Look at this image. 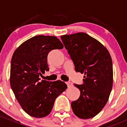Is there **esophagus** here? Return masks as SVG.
Instances as JSON below:
<instances>
[{"instance_id": "34e87169", "label": "esophagus", "mask_w": 127, "mask_h": 127, "mask_svg": "<svg viewBox=\"0 0 127 127\" xmlns=\"http://www.w3.org/2000/svg\"><path fill=\"white\" fill-rule=\"evenodd\" d=\"M66 85H67V87H71V86H73L72 83H70V82H66Z\"/></svg>"}]
</instances>
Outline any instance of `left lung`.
I'll list each match as a JSON object with an SVG mask.
<instances>
[{
  "instance_id": "obj_1",
  "label": "left lung",
  "mask_w": 127,
  "mask_h": 127,
  "mask_svg": "<svg viewBox=\"0 0 127 127\" xmlns=\"http://www.w3.org/2000/svg\"><path fill=\"white\" fill-rule=\"evenodd\" d=\"M61 38L75 71L85 75L83 84H74L80 91V96L71 103L73 111L79 118H92L102 110L111 92V57L101 43L86 33L64 35Z\"/></svg>"
}]
</instances>
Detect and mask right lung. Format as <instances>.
<instances>
[{
    "instance_id": "add662e5",
    "label": "right lung",
    "mask_w": 127,
    "mask_h": 127,
    "mask_svg": "<svg viewBox=\"0 0 127 127\" xmlns=\"http://www.w3.org/2000/svg\"><path fill=\"white\" fill-rule=\"evenodd\" d=\"M64 48L54 36L36 35L23 43L14 52L10 66V86L23 110L32 117L48 116L56 98L66 90L62 81H40L49 71L48 53Z\"/></svg>"
}]
</instances>
